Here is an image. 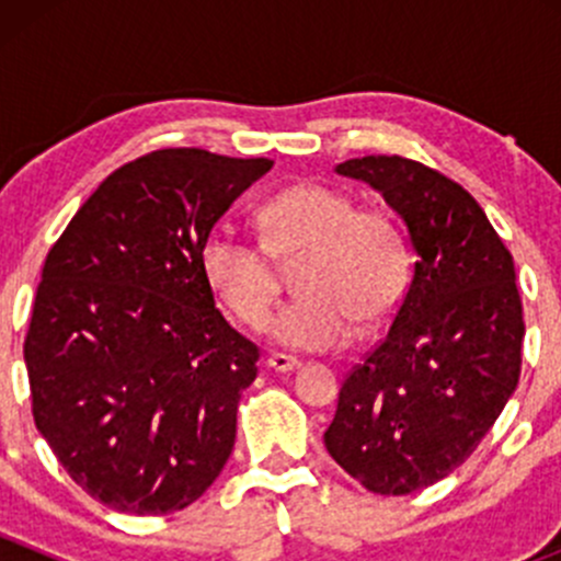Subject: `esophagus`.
Segmentation results:
<instances>
[{"label":"esophagus","instance_id":"34e87169","mask_svg":"<svg viewBox=\"0 0 561 561\" xmlns=\"http://www.w3.org/2000/svg\"><path fill=\"white\" fill-rule=\"evenodd\" d=\"M265 364H268V369L276 371V375H293V371L301 369V360L290 358V355H282V353L268 355V360H265Z\"/></svg>","mask_w":561,"mask_h":561}]
</instances>
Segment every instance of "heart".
<instances>
[{
  "label": "heart",
  "instance_id": "1",
  "mask_svg": "<svg viewBox=\"0 0 561 561\" xmlns=\"http://www.w3.org/2000/svg\"><path fill=\"white\" fill-rule=\"evenodd\" d=\"M263 244L228 228L208 230L201 268L219 301L249 328H263L296 265L301 296L276 314L271 333L298 353H325L350 342L355 325L375 331L401 304L410 254L399 225L377 208H358L325 184H298L263 203Z\"/></svg>",
  "mask_w": 561,
  "mask_h": 561
}]
</instances>
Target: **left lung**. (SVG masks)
<instances>
[{
	"instance_id": "8db88e82",
	"label": "left lung",
	"mask_w": 561,
	"mask_h": 561,
	"mask_svg": "<svg viewBox=\"0 0 561 561\" xmlns=\"http://www.w3.org/2000/svg\"><path fill=\"white\" fill-rule=\"evenodd\" d=\"M404 219L412 279L386 339L339 390L333 461L375 494H412L461 467L522 375L524 312L513 254L472 195L404 157L336 165Z\"/></svg>"
}]
</instances>
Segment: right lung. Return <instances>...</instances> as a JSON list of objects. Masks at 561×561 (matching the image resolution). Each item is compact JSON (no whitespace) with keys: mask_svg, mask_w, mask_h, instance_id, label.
<instances>
[{"mask_svg":"<svg viewBox=\"0 0 561 561\" xmlns=\"http://www.w3.org/2000/svg\"><path fill=\"white\" fill-rule=\"evenodd\" d=\"M271 165L151 151L107 175L45 257L24 342L32 415L113 511H184L233 454L260 350L214 307L201 244Z\"/></svg>","mask_w":561,"mask_h":561,"instance_id":"1","label":"right lung"}]
</instances>
